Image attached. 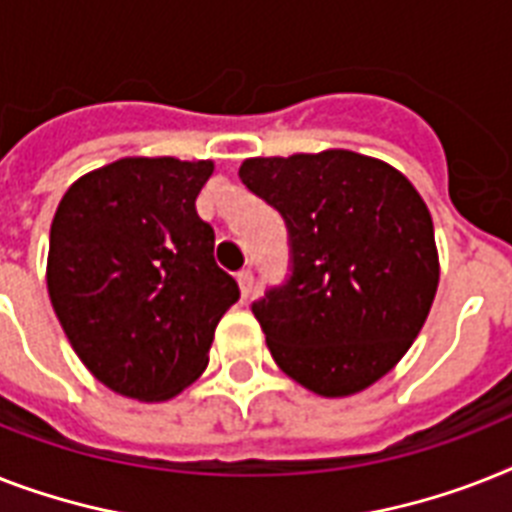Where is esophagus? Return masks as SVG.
Listing matches in <instances>:
<instances>
[{"label":"esophagus","mask_w":512,"mask_h":512,"mask_svg":"<svg viewBox=\"0 0 512 512\" xmlns=\"http://www.w3.org/2000/svg\"><path fill=\"white\" fill-rule=\"evenodd\" d=\"M236 281H239V289H242V297L247 299L255 289V276H252V268H242L236 273Z\"/></svg>","instance_id":"esophagus-1"}]
</instances>
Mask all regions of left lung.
<instances>
[{
  "label": "left lung",
  "instance_id": "left-lung-1",
  "mask_svg": "<svg viewBox=\"0 0 512 512\" xmlns=\"http://www.w3.org/2000/svg\"><path fill=\"white\" fill-rule=\"evenodd\" d=\"M239 178L289 236V276L252 302L278 368L323 397L371 386L410 350L439 284L421 194L347 149L255 157Z\"/></svg>",
  "mask_w": 512,
  "mask_h": 512
}]
</instances>
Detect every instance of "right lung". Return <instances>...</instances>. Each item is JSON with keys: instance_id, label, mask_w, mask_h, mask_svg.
I'll list each match as a JSON object with an SVG mask.
<instances>
[{"instance_id": "1", "label": "right lung", "mask_w": 512, "mask_h": 512, "mask_svg": "<svg viewBox=\"0 0 512 512\" xmlns=\"http://www.w3.org/2000/svg\"><path fill=\"white\" fill-rule=\"evenodd\" d=\"M213 162L126 157L78 178L49 234L47 286L62 331L112 392L168 400L205 371L239 299L197 215Z\"/></svg>"}]
</instances>
